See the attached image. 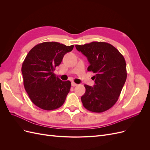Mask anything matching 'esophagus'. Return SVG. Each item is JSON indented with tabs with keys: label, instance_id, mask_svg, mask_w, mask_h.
I'll return each instance as SVG.
<instances>
[{
	"label": "esophagus",
	"instance_id": "esophagus-1",
	"mask_svg": "<svg viewBox=\"0 0 150 150\" xmlns=\"http://www.w3.org/2000/svg\"><path fill=\"white\" fill-rule=\"evenodd\" d=\"M77 85H78V84H76V83H74V82H72L71 83V86H73V87H74V86H76Z\"/></svg>",
	"mask_w": 150,
	"mask_h": 150
}]
</instances>
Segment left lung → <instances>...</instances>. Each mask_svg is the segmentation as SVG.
I'll use <instances>...</instances> for the list:
<instances>
[{
	"instance_id": "left-lung-1",
	"label": "left lung",
	"mask_w": 150,
	"mask_h": 150,
	"mask_svg": "<svg viewBox=\"0 0 150 150\" xmlns=\"http://www.w3.org/2000/svg\"><path fill=\"white\" fill-rule=\"evenodd\" d=\"M78 51L87 57L88 71L95 74L93 87L84 85L86 92L81 101L88 110L102 112L110 109L118 99L127 77L124 57L111 44L92 42L76 45Z\"/></svg>"
}]
</instances>
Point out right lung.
I'll return each instance as SVG.
<instances>
[{
	"instance_id": "right-lung-1",
	"label": "right lung",
	"mask_w": 150,
	"mask_h": 150,
	"mask_svg": "<svg viewBox=\"0 0 150 150\" xmlns=\"http://www.w3.org/2000/svg\"><path fill=\"white\" fill-rule=\"evenodd\" d=\"M74 46H67L56 42H45L36 45L22 63L24 86L30 100L44 110H53L64 104L71 83L63 81L54 73L63 57Z\"/></svg>"
}]
</instances>
